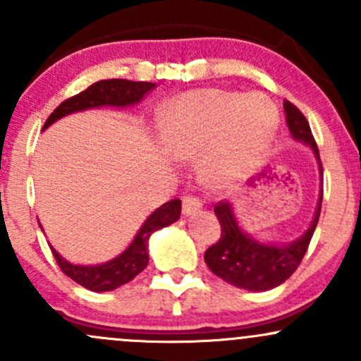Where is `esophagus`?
Instances as JSON below:
<instances>
[{"label":"esophagus","instance_id":"1","mask_svg":"<svg viewBox=\"0 0 361 361\" xmlns=\"http://www.w3.org/2000/svg\"><path fill=\"white\" fill-rule=\"evenodd\" d=\"M202 207V202L199 201L197 197H194V195H185L183 199H181V211H183V214H192L195 213L197 209H201Z\"/></svg>","mask_w":361,"mask_h":361}]
</instances>
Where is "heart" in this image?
Wrapping results in <instances>:
<instances>
[{
  "instance_id": "b5f03b06",
  "label": "heart",
  "mask_w": 361,
  "mask_h": 361,
  "mask_svg": "<svg viewBox=\"0 0 361 361\" xmlns=\"http://www.w3.org/2000/svg\"><path fill=\"white\" fill-rule=\"evenodd\" d=\"M278 126V108L265 94L211 89L181 97L164 120L162 133L174 157L190 160L207 149L206 166L220 173L257 162Z\"/></svg>"
}]
</instances>
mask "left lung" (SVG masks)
Instances as JSON below:
<instances>
[{
	"label": "left lung",
	"mask_w": 361,
	"mask_h": 361,
	"mask_svg": "<svg viewBox=\"0 0 361 361\" xmlns=\"http://www.w3.org/2000/svg\"><path fill=\"white\" fill-rule=\"evenodd\" d=\"M283 106H285L286 123H288L293 140L312 148L319 164V174L323 176L319 152L307 118L290 101H285ZM322 199L323 190L309 228L302 238L290 245H264V243L257 241L245 231H241L231 202L221 201L214 204V214L220 221L221 235L220 241L209 246L204 253L207 267L218 278L238 286V288L250 290V292H265V290L276 288L285 283L300 265L312 234H314L316 225H318L319 213H322Z\"/></svg>",
	"instance_id": "left-lung-1"
}]
</instances>
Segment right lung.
I'll use <instances>...</instances> for the list:
<instances>
[{
    "label": "right lung",
    "mask_w": 361,
    "mask_h": 361,
    "mask_svg": "<svg viewBox=\"0 0 361 361\" xmlns=\"http://www.w3.org/2000/svg\"><path fill=\"white\" fill-rule=\"evenodd\" d=\"M155 87V83L150 82H130V80L113 78V80H101V82L92 83L87 87L83 92L76 94V96L69 97L63 101L59 106L56 108L50 116L47 118L43 129L52 126L56 120L63 118L75 111L89 110V108H99V106H116L126 108L133 106V104L140 103L147 92H150ZM181 214V201L180 199H173V201L162 204L157 207L140 232L136 234L134 241L127 246L123 253L113 258L110 262H104L99 265H75L64 260L56 250H52L54 258L57 260V265L61 271L71 278L73 281L78 283L83 288L90 290V292H111V290L118 288V286L126 285L130 279L136 278L141 271L148 265V239L159 228L167 227V225L174 224Z\"/></svg>",
    "instance_id": "add662e5"
}]
</instances>
